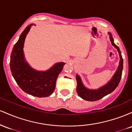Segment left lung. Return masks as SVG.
<instances>
[{"mask_svg":"<svg viewBox=\"0 0 132 132\" xmlns=\"http://www.w3.org/2000/svg\"><path fill=\"white\" fill-rule=\"evenodd\" d=\"M108 35H109L110 41L111 42L112 45L116 48L117 50L118 51V53H119L120 57L119 66H118L114 75H113V76L110 79V81L107 84H105V85L102 86V87L97 89H90L84 86V84H83L81 77L77 74V93H78V95L80 97H81L82 99L85 100V101H95L102 99L104 96L112 92L117 88V87L119 85L120 81L122 70H123V59H122V54H121L119 48L113 42V38L111 33L108 32Z\"/></svg>","mask_w":132,"mask_h":132,"instance_id":"1","label":"left lung"}]
</instances>
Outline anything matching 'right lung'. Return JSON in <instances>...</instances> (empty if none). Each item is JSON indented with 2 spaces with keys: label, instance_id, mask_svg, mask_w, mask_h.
Segmentation results:
<instances>
[{
  "label": "right lung",
  "instance_id": "obj_1",
  "mask_svg": "<svg viewBox=\"0 0 132 132\" xmlns=\"http://www.w3.org/2000/svg\"><path fill=\"white\" fill-rule=\"evenodd\" d=\"M31 23L28 25L13 46L10 56V67L12 75L18 85L24 92L33 96L45 97L52 94L56 82L66 63L59 62L46 71H38L30 66L25 60L24 43Z\"/></svg>",
  "mask_w": 132,
  "mask_h": 132
}]
</instances>
